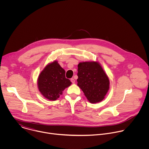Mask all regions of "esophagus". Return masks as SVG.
I'll return each mask as SVG.
<instances>
[{
    "label": "esophagus",
    "mask_w": 149,
    "mask_h": 149,
    "mask_svg": "<svg viewBox=\"0 0 149 149\" xmlns=\"http://www.w3.org/2000/svg\"><path fill=\"white\" fill-rule=\"evenodd\" d=\"M71 82H72V84H74V83H75V79H74V78H71Z\"/></svg>",
    "instance_id": "obj_1"
}]
</instances>
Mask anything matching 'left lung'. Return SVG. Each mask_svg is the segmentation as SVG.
I'll return each mask as SVG.
<instances>
[{"label": "left lung", "instance_id": "8db88e82", "mask_svg": "<svg viewBox=\"0 0 149 149\" xmlns=\"http://www.w3.org/2000/svg\"><path fill=\"white\" fill-rule=\"evenodd\" d=\"M77 75L78 86L91 103H97L104 100L110 88V81L98 62L79 63Z\"/></svg>", "mask_w": 149, "mask_h": 149}]
</instances>
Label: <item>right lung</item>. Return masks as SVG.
<instances>
[{
  "label": "right lung",
  "instance_id": "right-lung-1",
  "mask_svg": "<svg viewBox=\"0 0 149 149\" xmlns=\"http://www.w3.org/2000/svg\"><path fill=\"white\" fill-rule=\"evenodd\" d=\"M71 84L70 80L65 78V70L56 61L48 63L38 78L39 91L44 97L52 101L58 99Z\"/></svg>",
  "mask_w": 149,
  "mask_h": 149
}]
</instances>
